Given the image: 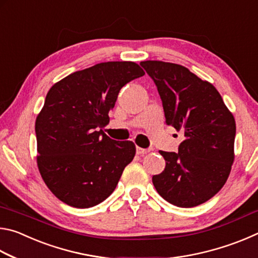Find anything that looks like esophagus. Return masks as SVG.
Returning <instances> with one entry per match:
<instances>
[{"instance_id": "34e87169", "label": "esophagus", "mask_w": 258, "mask_h": 258, "mask_svg": "<svg viewBox=\"0 0 258 258\" xmlns=\"http://www.w3.org/2000/svg\"><path fill=\"white\" fill-rule=\"evenodd\" d=\"M150 151V149H143V148H140V147H137V154L138 155H146L148 154V152Z\"/></svg>"}]
</instances>
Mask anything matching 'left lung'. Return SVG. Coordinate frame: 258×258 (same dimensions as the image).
<instances>
[{
    "label": "left lung",
    "instance_id": "8db88e82",
    "mask_svg": "<svg viewBox=\"0 0 258 258\" xmlns=\"http://www.w3.org/2000/svg\"><path fill=\"white\" fill-rule=\"evenodd\" d=\"M155 82L166 124L184 134L178 152L159 151L166 166L152 183L166 202L195 207L225 184L234 160L235 120L213 84L181 64L142 61Z\"/></svg>",
    "mask_w": 258,
    "mask_h": 258
}]
</instances>
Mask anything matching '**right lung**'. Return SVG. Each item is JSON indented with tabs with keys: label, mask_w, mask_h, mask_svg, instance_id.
<instances>
[{
	"label": "right lung",
	"mask_w": 258,
	"mask_h": 258,
	"mask_svg": "<svg viewBox=\"0 0 258 258\" xmlns=\"http://www.w3.org/2000/svg\"><path fill=\"white\" fill-rule=\"evenodd\" d=\"M145 75L132 61H108L75 72L51 87L35 132L37 166L56 198L76 208L102 203L135 156L132 141L103 132L121 87Z\"/></svg>",
	"instance_id": "add662e5"
}]
</instances>
